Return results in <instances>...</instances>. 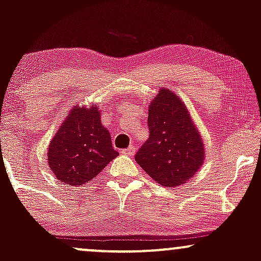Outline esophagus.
<instances>
[{"instance_id": "34e87169", "label": "esophagus", "mask_w": 261, "mask_h": 261, "mask_svg": "<svg viewBox=\"0 0 261 261\" xmlns=\"http://www.w3.org/2000/svg\"><path fill=\"white\" fill-rule=\"evenodd\" d=\"M134 153H135V147H134V146H130V147H127L126 149H122V154L128 155V157L134 155Z\"/></svg>"}]
</instances>
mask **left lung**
<instances>
[{
	"label": "left lung",
	"instance_id": "obj_1",
	"mask_svg": "<svg viewBox=\"0 0 261 261\" xmlns=\"http://www.w3.org/2000/svg\"><path fill=\"white\" fill-rule=\"evenodd\" d=\"M149 137L135 160L158 184L174 188L193 178L205 158L202 137L180 98L161 88L148 107Z\"/></svg>",
	"mask_w": 261,
	"mask_h": 261
}]
</instances>
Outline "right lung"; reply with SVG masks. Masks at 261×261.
Returning <instances> with one entry per match:
<instances>
[{
  "mask_svg": "<svg viewBox=\"0 0 261 261\" xmlns=\"http://www.w3.org/2000/svg\"><path fill=\"white\" fill-rule=\"evenodd\" d=\"M118 155L109 131L100 121L98 106H74L47 149L54 175L72 187L87 184Z\"/></svg>",
  "mask_w": 261,
  "mask_h": 261,
  "instance_id": "right-lung-1",
  "label": "right lung"
}]
</instances>
